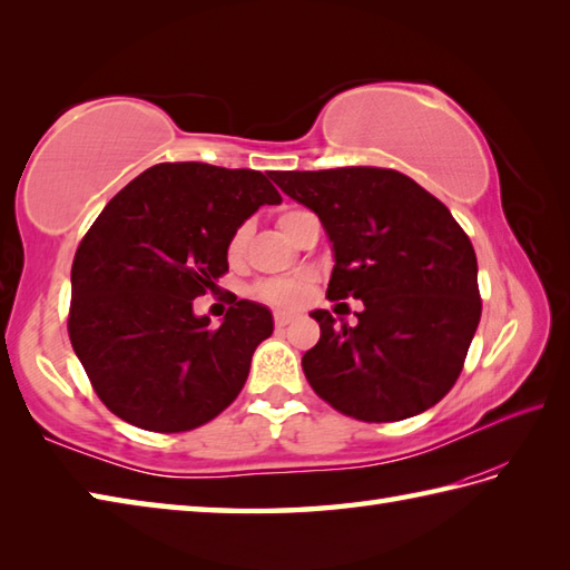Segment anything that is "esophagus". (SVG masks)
Segmentation results:
<instances>
[{
	"mask_svg": "<svg viewBox=\"0 0 570 570\" xmlns=\"http://www.w3.org/2000/svg\"><path fill=\"white\" fill-rule=\"evenodd\" d=\"M295 317L293 314H287V312H275V326L277 328H283V326H287L289 322H293Z\"/></svg>",
	"mask_w": 570,
	"mask_h": 570,
	"instance_id": "esophagus-1",
	"label": "esophagus"
}]
</instances>
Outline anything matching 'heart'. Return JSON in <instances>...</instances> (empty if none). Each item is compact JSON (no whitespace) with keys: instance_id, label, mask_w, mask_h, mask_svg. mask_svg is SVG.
<instances>
[{"instance_id":"b5f03b06","label":"heart","mask_w":570,"mask_h":570,"mask_svg":"<svg viewBox=\"0 0 570 570\" xmlns=\"http://www.w3.org/2000/svg\"><path fill=\"white\" fill-rule=\"evenodd\" d=\"M307 214L309 212H305V209H287L281 214V217H277V224H281V229L289 238H293L297 224L302 222V217H307ZM246 242H248V224L238 226L234 236L229 238V248H226V253H229V261H238L244 256ZM309 293H312V281L305 275L281 277V281H265L256 287V295L263 302H268V305H273V307H283V309H295L299 305H305Z\"/></svg>"}]
</instances>
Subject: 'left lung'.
Masks as SVG:
<instances>
[{
    "mask_svg": "<svg viewBox=\"0 0 570 570\" xmlns=\"http://www.w3.org/2000/svg\"><path fill=\"white\" fill-rule=\"evenodd\" d=\"M332 242L328 299H361L358 324L326 309L302 356L309 385L361 422H397L446 395L480 322L478 261L446 205L385 168L271 173Z\"/></svg>",
    "mask_w": 570,
    "mask_h": 570,
    "instance_id": "left-lung-1",
    "label": "left lung"
}]
</instances>
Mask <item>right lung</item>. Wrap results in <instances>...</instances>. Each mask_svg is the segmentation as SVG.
Returning a JSON list of instances; mask_svg holds the SVG:
<instances>
[{"label":"right lung","instance_id":"obj_1","mask_svg":"<svg viewBox=\"0 0 570 570\" xmlns=\"http://www.w3.org/2000/svg\"><path fill=\"white\" fill-rule=\"evenodd\" d=\"M283 197L258 170L160 163L138 175L85 234L72 261L68 334L107 407L148 432H187L242 392L273 314L232 302L222 324L193 299L229 271V238Z\"/></svg>","mask_w":570,"mask_h":570}]
</instances>
